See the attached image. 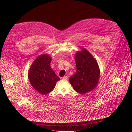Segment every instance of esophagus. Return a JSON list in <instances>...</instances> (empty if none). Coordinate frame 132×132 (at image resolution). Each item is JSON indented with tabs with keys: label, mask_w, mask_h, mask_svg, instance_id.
Segmentation results:
<instances>
[{
	"label": "esophagus",
	"mask_w": 132,
	"mask_h": 132,
	"mask_svg": "<svg viewBox=\"0 0 132 132\" xmlns=\"http://www.w3.org/2000/svg\"><path fill=\"white\" fill-rule=\"evenodd\" d=\"M62 79H65V80H67V79H68V77H67V75H65L64 77H62Z\"/></svg>",
	"instance_id": "34e87169"
}]
</instances>
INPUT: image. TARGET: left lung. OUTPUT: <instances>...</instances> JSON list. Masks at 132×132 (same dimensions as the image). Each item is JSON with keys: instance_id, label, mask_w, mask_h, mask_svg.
<instances>
[{"instance_id": "left-lung-1", "label": "left lung", "mask_w": 132, "mask_h": 132, "mask_svg": "<svg viewBox=\"0 0 132 132\" xmlns=\"http://www.w3.org/2000/svg\"><path fill=\"white\" fill-rule=\"evenodd\" d=\"M77 72L70 78V82L74 90L81 94L92 91L97 85L100 75L99 66L96 60L86 48L75 54Z\"/></svg>"}]
</instances>
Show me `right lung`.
Wrapping results in <instances>:
<instances>
[{"mask_svg":"<svg viewBox=\"0 0 132 132\" xmlns=\"http://www.w3.org/2000/svg\"><path fill=\"white\" fill-rule=\"evenodd\" d=\"M52 57L47 54L39 55L31 64L28 78L32 87L42 95L53 90L60 78L50 66Z\"/></svg>","mask_w":132,"mask_h":132,"instance_id":"add662e5","label":"right lung"}]
</instances>
